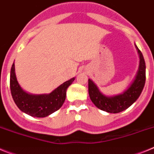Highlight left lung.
<instances>
[{"label":"left lung","instance_id":"obj_1","mask_svg":"<svg viewBox=\"0 0 154 154\" xmlns=\"http://www.w3.org/2000/svg\"><path fill=\"white\" fill-rule=\"evenodd\" d=\"M137 49L140 55L138 72L130 86L123 93L109 97L105 96L99 90L96 84L91 79H89V97L99 109L110 113H118L129 108L140 96L146 81V65L142 52L137 47Z\"/></svg>","mask_w":154,"mask_h":154}]
</instances>
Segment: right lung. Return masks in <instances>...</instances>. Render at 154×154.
Segmentation results:
<instances>
[{
	"label": "right lung",
	"mask_w": 154,
	"mask_h": 154,
	"mask_svg": "<svg viewBox=\"0 0 154 154\" xmlns=\"http://www.w3.org/2000/svg\"><path fill=\"white\" fill-rule=\"evenodd\" d=\"M74 80L75 78H72L65 82L49 94L32 95L23 90L19 85L13 63L11 69L10 88L14 101L21 111L34 117H45L62 107L68 87Z\"/></svg>",
	"instance_id": "add662e5"
}]
</instances>
